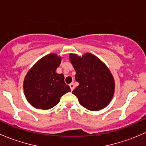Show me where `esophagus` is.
I'll return each mask as SVG.
<instances>
[{
	"mask_svg": "<svg viewBox=\"0 0 146 146\" xmlns=\"http://www.w3.org/2000/svg\"><path fill=\"white\" fill-rule=\"evenodd\" d=\"M69 86H70V90H71V91H73V90H74V88H75L74 84H73V83H70V85H69Z\"/></svg>",
	"mask_w": 146,
	"mask_h": 146,
	"instance_id": "esophagus-1",
	"label": "esophagus"
}]
</instances>
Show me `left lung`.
<instances>
[{
  "label": "left lung",
  "mask_w": 146,
  "mask_h": 146,
  "mask_svg": "<svg viewBox=\"0 0 146 146\" xmlns=\"http://www.w3.org/2000/svg\"><path fill=\"white\" fill-rule=\"evenodd\" d=\"M69 59L76 72L79 85L72 92L79 103L90 111H99L112 99L115 82L112 74L96 56L85 53L82 56L70 54Z\"/></svg>",
  "instance_id": "8db88e82"
}]
</instances>
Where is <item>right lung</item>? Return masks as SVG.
<instances>
[{
	"label": "right lung",
	"instance_id": "add662e5",
	"mask_svg": "<svg viewBox=\"0 0 146 146\" xmlns=\"http://www.w3.org/2000/svg\"><path fill=\"white\" fill-rule=\"evenodd\" d=\"M61 59L56 54H48L27 72L23 89L27 102L35 108L49 110L59 102L61 96L70 92L64 75L56 73Z\"/></svg>",
	"mask_w": 146,
	"mask_h": 146
}]
</instances>
